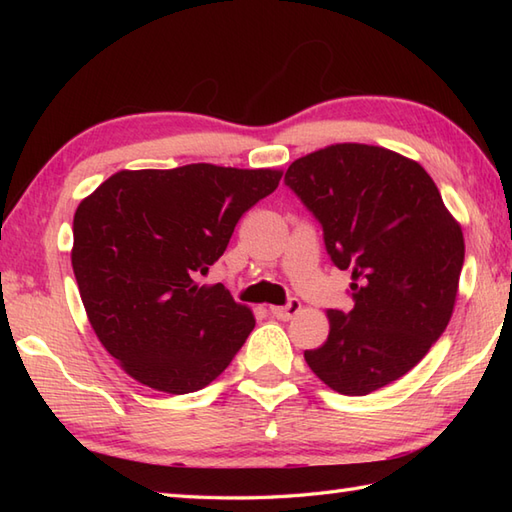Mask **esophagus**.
Masks as SVG:
<instances>
[{
  "mask_svg": "<svg viewBox=\"0 0 512 512\" xmlns=\"http://www.w3.org/2000/svg\"><path fill=\"white\" fill-rule=\"evenodd\" d=\"M299 310H301V303H299V299H290V301L286 303V306H273V308H270L268 312L273 314L275 319L288 321V319L295 317V314H299Z\"/></svg>",
  "mask_w": 512,
  "mask_h": 512,
  "instance_id": "1",
  "label": "esophagus"
}]
</instances>
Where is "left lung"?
<instances>
[{"instance_id":"1","label":"left lung","mask_w":512,"mask_h":512,"mask_svg":"<svg viewBox=\"0 0 512 512\" xmlns=\"http://www.w3.org/2000/svg\"><path fill=\"white\" fill-rule=\"evenodd\" d=\"M284 182L321 224L332 264L352 270L354 308L330 310L328 341L303 356L339 394H372L447 330L462 228L429 173L383 147L330 145L292 162Z\"/></svg>"}]
</instances>
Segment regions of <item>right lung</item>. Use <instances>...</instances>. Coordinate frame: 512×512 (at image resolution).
Instances as JSON below:
<instances>
[{"label": "right lung", "instance_id": "add662e5", "mask_svg": "<svg viewBox=\"0 0 512 512\" xmlns=\"http://www.w3.org/2000/svg\"><path fill=\"white\" fill-rule=\"evenodd\" d=\"M279 180L275 169L206 162L118 171L79 204L72 268L81 301L105 350L138 383L191 394L233 361L253 312L198 279Z\"/></svg>", "mask_w": 512, "mask_h": 512}]
</instances>
